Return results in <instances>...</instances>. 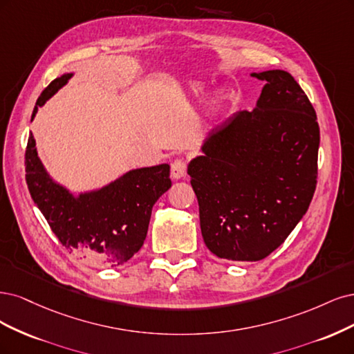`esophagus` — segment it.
<instances>
[{
	"label": "esophagus",
	"instance_id": "34e87169",
	"mask_svg": "<svg viewBox=\"0 0 354 354\" xmlns=\"http://www.w3.org/2000/svg\"><path fill=\"white\" fill-rule=\"evenodd\" d=\"M170 174H172L174 179L184 178L187 175V163L182 158H178V160L170 165Z\"/></svg>",
	"mask_w": 354,
	"mask_h": 354
}]
</instances>
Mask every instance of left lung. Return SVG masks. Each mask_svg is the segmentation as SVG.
I'll use <instances>...</instances> for the list:
<instances>
[{
    "instance_id": "obj_1",
    "label": "left lung",
    "mask_w": 354,
    "mask_h": 354,
    "mask_svg": "<svg viewBox=\"0 0 354 354\" xmlns=\"http://www.w3.org/2000/svg\"><path fill=\"white\" fill-rule=\"evenodd\" d=\"M265 82L253 111L235 113L188 165L203 239L213 254L256 261L277 250L310 206L319 124L310 100L283 71Z\"/></svg>"
}]
</instances>
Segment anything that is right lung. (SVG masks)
Here are the masks:
<instances>
[{
	"label": "right lung",
	"instance_id": "1",
	"mask_svg": "<svg viewBox=\"0 0 354 354\" xmlns=\"http://www.w3.org/2000/svg\"><path fill=\"white\" fill-rule=\"evenodd\" d=\"M72 73L57 77L37 100L32 113L44 106ZM26 184L32 200L63 247L93 266H118L140 252L147 236L151 209L172 187L170 166L131 170L113 184L75 197L45 172L30 132L26 153Z\"/></svg>",
	"mask_w": 354,
	"mask_h": 354
}]
</instances>
